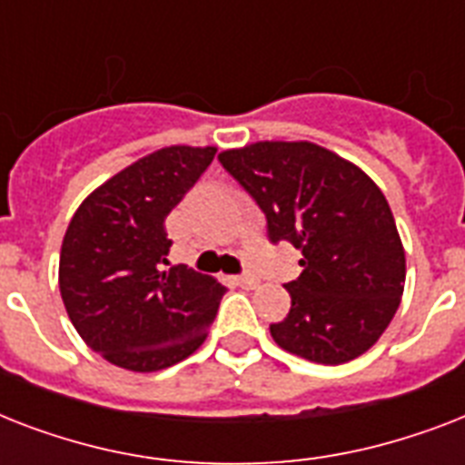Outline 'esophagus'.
<instances>
[{"label": "esophagus", "mask_w": 465, "mask_h": 465, "mask_svg": "<svg viewBox=\"0 0 465 465\" xmlns=\"http://www.w3.org/2000/svg\"><path fill=\"white\" fill-rule=\"evenodd\" d=\"M236 284H239V287H243V290H255V287L261 284V277L253 275V272H246V275L236 277Z\"/></svg>", "instance_id": "34e87169"}]
</instances>
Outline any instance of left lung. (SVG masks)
<instances>
[{
  "label": "left lung",
  "instance_id": "obj_1",
  "mask_svg": "<svg viewBox=\"0 0 465 465\" xmlns=\"http://www.w3.org/2000/svg\"><path fill=\"white\" fill-rule=\"evenodd\" d=\"M219 161L265 212L270 241L302 251V275L284 284L292 309L270 325L272 340L318 364L367 352L405 287L403 243L379 185L313 142H255Z\"/></svg>",
  "mask_w": 465,
  "mask_h": 465
}]
</instances>
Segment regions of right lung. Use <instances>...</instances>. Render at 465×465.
Returning a JSON list of instances; mask_svg holds the SVG:
<instances>
[{
  "instance_id": "1",
  "label": "right lung",
  "mask_w": 465,
  "mask_h": 465,
  "mask_svg": "<svg viewBox=\"0 0 465 465\" xmlns=\"http://www.w3.org/2000/svg\"><path fill=\"white\" fill-rule=\"evenodd\" d=\"M217 147H163L98 185L69 222L60 294L86 345L115 367L159 371L203 345L226 287L168 265V212Z\"/></svg>"
}]
</instances>
